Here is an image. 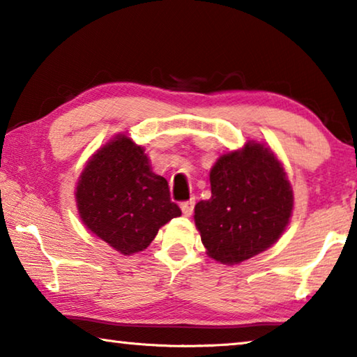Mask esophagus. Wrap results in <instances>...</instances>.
<instances>
[{"mask_svg":"<svg viewBox=\"0 0 357 357\" xmlns=\"http://www.w3.org/2000/svg\"><path fill=\"white\" fill-rule=\"evenodd\" d=\"M193 208H195V200H187L181 203V209H183V214L184 215H192L193 213Z\"/></svg>","mask_w":357,"mask_h":357,"instance_id":"obj_1","label":"esophagus"}]
</instances>
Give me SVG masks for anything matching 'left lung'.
<instances>
[{
  "instance_id": "left-lung-1",
  "label": "left lung",
  "mask_w": 357,
  "mask_h": 357,
  "mask_svg": "<svg viewBox=\"0 0 357 357\" xmlns=\"http://www.w3.org/2000/svg\"><path fill=\"white\" fill-rule=\"evenodd\" d=\"M209 200L195 206V223L211 258L236 264L273 245L288 225L293 190L279 160L259 143L231 151L209 174Z\"/></svg>"
}]
</instances>
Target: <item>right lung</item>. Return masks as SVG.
I'll return each instance as SVG.
<instances>
[{"instance_id": "obj_1", "label": "right lung", "mask_w": 357, "mask_h": 357, "mask_svg": "<svg viewBox=\"0 0 357 357\" xmlns=\"http://www.w3.org/2000/svg\"><path fill=\"white\" fill-rule=\"evenodd\" d=\"M75 195L86 228L123 255L146 249L162 225L181 215L167 179L151 172L143 148L124 135L94 154Z\"/></svg>"}]
</instances>
